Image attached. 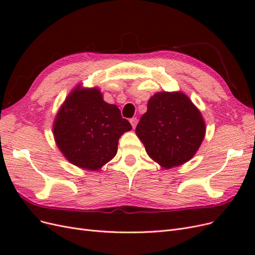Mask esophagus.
Wrapping results in <instances>:
<instances>
[{
  "instance_id": "34e87169",
  "label": "esophagus",
  "mask_w": 255,
  "mask_h": 255,
  "mask_svg": "<svg viewBox=\"0 0 255 255\" xmlns=\"http://www.w3.org/2000/svg\"><path fill=\"white\" fill-rule=\"evenodd\" d=\"M129 122H130V125H132L133 128H135L136 126H137V123H138V119L137 118H132L129 120Z\"/></svg>"
}]
</instances>
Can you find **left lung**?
<instances>
[{"instance_id": "obj_1", "label": "left lung", "mask_w": 255, "mask_h": 255, "mask_svg": "<svg viewBox=\"0 0 255 255\" xmlns=\"http://www.w3.org/2000/svg\"><path fill=\"white\" fill-rule=\"evenodd\" d=\"M205 122L183 92H157L136 127L148 155L166 169L194 157L205 136Z\"/></svg>"}]
</instances>
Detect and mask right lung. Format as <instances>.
Masks as SVG:
<instances>
[{"label": "right lung", "mask_w": 255, "mask_h": 255, "mask_svg": "<svg viewBox=\"0 0 255 255\" xmlns=\"http://www.w3.org/2000/svg\"><path fill=\"white\" fill-rule=\"evenodd\" d=\"M132 129L114 104L106 103L98 88H74L53 123L56 144L71 164L98 170L114 158L120 136Z\"/></svg>", "instance_id": "add662e5"}]
</instances>
